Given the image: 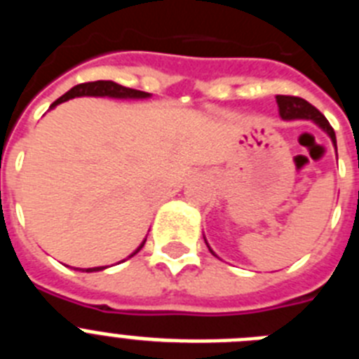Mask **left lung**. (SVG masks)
Here are the masks:
<instances>
[{"instance_id": "8db88e82", "label": "left lung", "mask_w": 359, "mask_h": 359, "mask_svg": "<svg viewBox=\"0 0 359 359\" xmlns=\"http://www.w3.org/2000/svg\"><path fill=\"white\" fill-rule=\"evenodd\" d=\"M277 104H278V113L284 120H294V118H304V120H313L316 126L323 129V131L327 133L331 136L332 144L336 147V135H334V129L331 128V123L327 122V118L316 109L315 106H311L307 100L300 97H291V95H277ZM210 250V246H208ZM212 252V250H210ZM214 253V252H212ZM215 255V253H214Z\"/></svg>"}]
</instances>
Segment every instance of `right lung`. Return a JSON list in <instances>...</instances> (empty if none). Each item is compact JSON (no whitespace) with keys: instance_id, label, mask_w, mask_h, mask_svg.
I'll return each instance as SVG.
<instances>
[{"instance_id":"1","label":"right lung","mask_w":359,"mask_h":359,"mask_svg":"<svg viewBox=\"0 0 359 359\" xmlns=\"http://www.w3.org/2000/svg\"><path fill=\"white\" fill-rule=\"evenodd\" d=\"M75 97H111V98H149L151 97V93H145V91H140V90H133V88H126V86H120L116 84V82L113 81H95V82H84V84H77L73 86L72 90L68 91V93L62 95L61 98H57L55 102L52 104L50 107H55L57 104L61 102H66V100H69V98H75ZM144 243L138 246V248L135 250V252L131 253L129 257L136 255V253L140 252L142 248H144ZM123 261H128V259H123ZM122 261V262H123ZM104 266H100V268H88V269H82V271H86V273H91V271H102Z\"/></svg>"}]
</instances>
